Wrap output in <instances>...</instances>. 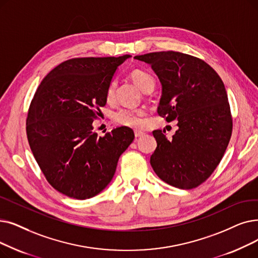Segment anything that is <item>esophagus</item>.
<instances>
[{
  "mask_svg": "<svg viewBox=\"0 0 258 258\" xmlns=\"http://www.w3.org/2000/svg\"><path fill=\"white\" fill-rule=\"evenodd\" d=\"M134 134H135V137H137V138L144 135V133L141 132V131H135V132H134Z\"/></svg>",
  "mask_w": 258,
  "mask_h": 258,
  "instance_id": "1",
  "label": "esophagus"
}]
</instances>
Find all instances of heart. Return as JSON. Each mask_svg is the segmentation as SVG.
I'll list each match as a JSON object with an SVG mask.
<instances>
[{
	"instance_id": "heart-1",
	"label": "heart",
	"mask_w": 258,
	"mask_h": 258,
	"mask_svg": "<svg viewBox=\"0 0 258 258\" xmlns=\"http://www.w3.org/2000/svg\"><path fill=\"white\" fill-rule=\"evenodd\" d=\"M132 80L142 93H151L155 87V79L151 74L143 70H134L130 74ZM117 81L111 80L105 92L107 102H113L116 97ZM145 110L143 108H120L113 115V121L118 125L132 128H142L145 125Z\"/></svg>"
}]
</instances>
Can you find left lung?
<instances>
[{"mask_svg":"<svg viewBox=\"0 0 258 258\" xmlns=\"http://www.w3.org/2000/svg\"><path fill=\"white\" fill-rule=\"evenodd\" d=\"M151 64L162 84L157 109L178 130L170 141L165 132L153 135L157 148L151 165L161 180L175 187L194 188L215 171L232 135L233 121L225 85L204 60L178 51L136 55Z\"/></svg>","mask_w":258,"mask_h":258,"instance_id":"1","label":"left lung"}]
</instances>
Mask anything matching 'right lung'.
<instances>
[{
    "instance_id": "right-lung-1",
    "label": "right lung",
    "mask_w": 258,
    "mask_h": 258,
    "mask_svg": "<svg viewBox=\"0 0 258 258\" xmlns=\"http://www.w3.org/2000/svg\"><path fill=\"white\" fill-rule=\"evenodd\" d=\"M127 58L64 61L44 78L31 100L26 119L30 150L48 183L71 198L101 192L135 137L126 126L99 137L92 126L106 104L108 83Z\"/></svg>"
}]
</instances>
